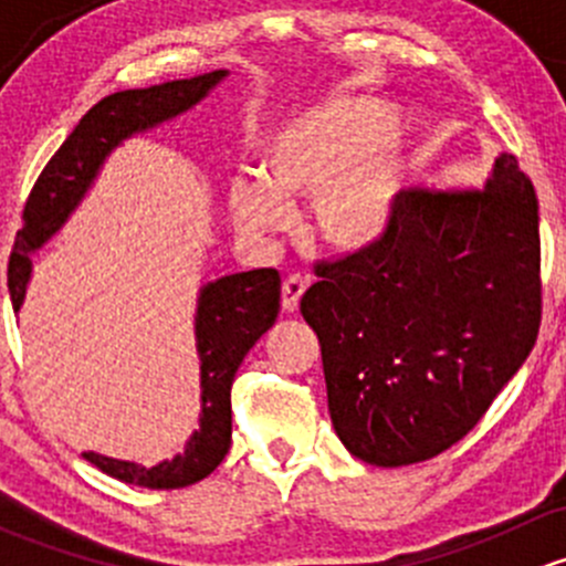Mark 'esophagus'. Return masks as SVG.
<instances>
[{"label": "esophagus", "mask_w": 566, "mask_h": 566, "mask_svg": "<svg viewBox=\"0 0 566 566\" xmlns=\"http://www.w3.org/2000/svg\"><path fill=\"white\" fill-rule=\"evenodd\" d=\"M306 293V279L301 276H287L282 284V310L287 312V315H293V312H298V304L301 298H304Z\"/></svg>", "instance_id": "34e87169"}]
</instances>
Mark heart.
I'll return each instance as SVG.
<instances>
[{
    "instance_id": "1",
    "label": "heart",
    "mask_w": 566,
    "mask_h": 566,
    "mask_svg": "<svg viewBox=\"0 0 566 566\" xmlns=\"http://www.w3.org/2000/svg\"><path fill=\"white\" fill-rule=\"evenodd\" d=\"M389 104L336 95L273 123L256 147V177L235 175L227 188L232 221L251 241L293 227L290 205L312 199L310 230L336 254H361L391 230L413 136L394 123Z\"/></svg>"
}]
</instances>
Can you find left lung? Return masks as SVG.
Listing matches in <instances>:
<instances>
[{"instance_id":"obj_1","label":"left lung","mask_w":566,"mask_h":566,"mask_svg":"<svg viewBox=\"0 0 566 566\" xmlns=\"http://www.w3.org/2000/svg\"><path fill=\"white\" fill-rule=\"evenodd\" d=\"M301 298L353 458L430 460L476 427L539 331V208L517 158L482 188L402 191L378 247L319 265Z\"/></svg>"}]
</instances>
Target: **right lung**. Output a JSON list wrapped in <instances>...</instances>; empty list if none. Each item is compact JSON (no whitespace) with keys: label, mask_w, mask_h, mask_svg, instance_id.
<instances>
[{"label":"right lung","mask_w":566,"mask_h":566,"mask_svg":"<svg viewBox=\"0 0 566 566\" xmlns=\"http://www.w3.org/2000/svg\"><path fill=\"white\" fill-rule=\"evenodd\" d=\"M230 71L175 78L145 90H123L98 101L62 142L24 205V227L15 235L8 265V290L13 310L24 306L32 279V260L98 180L106 158L136 134L158 128L202 104ZM282 279L273 268L230 273L199 287L193 312V336L199 356V427L180 454L153 468L87 452L95 468L125 484L150 490H177L199 482L219 468L232 443V380L247 353L276 323Z\"/></svg>","instance_id":"1"}]
</instances>
